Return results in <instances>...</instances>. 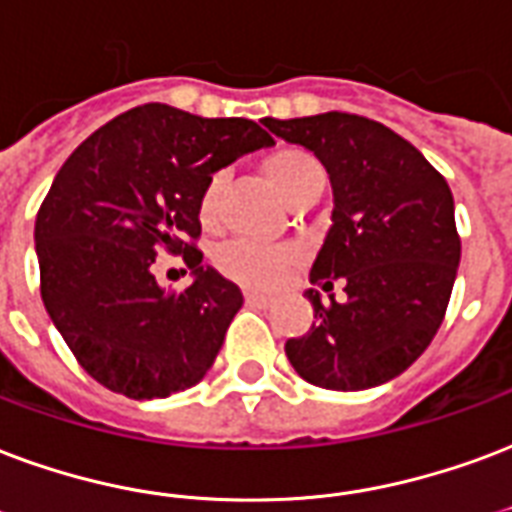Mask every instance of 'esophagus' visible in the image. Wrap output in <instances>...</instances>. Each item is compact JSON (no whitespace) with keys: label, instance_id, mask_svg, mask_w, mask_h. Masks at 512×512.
Listing matches in <instances>:
<instances>
[{"label":"esophagus","instance_id":"34e87169","mask_svg":"<svg viewBox=\"0 0 512 512\" xmlns=\"http://www.w3.org/2000/svg\"><path fill=\"white\" fill-rule=\"evenodd\" d=\"M245 302L253 307H270L272 299L264 297V294H256V291H245Z\"/></svg>","mask_w":512,"mask_h":512}]
</instances>
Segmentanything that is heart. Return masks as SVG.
Segmentation results:
<instances>
[{
    "mask_svg": "<svg viewBox=\"0 0 512 512\" xmlns=\"http://www.w3.org/2000/svg\"><path fill=\"white\" fill-rule=\"evenodd\" d=\"M261 169L278 194L288 205L297 202L302 194L313 188H324V167L318 164L313 153L302 148H278L270 156H264ZM221 188H224V175H210L199 194V218L205 224H213L218 215V202H221ZM218 270L226 278L237 280L248 288H278L283 280L291 275V270L299 264V251L294 245H264L253 240H234L224 245L218 256Z\"/></svg>",
    "mask_w": 512,
    "mask_h": 512,
    "instance_id": "1",
    "label": "heart"
}]
</instances>
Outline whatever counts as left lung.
<instances>
[{"mask_svg": "<svg viewBox=\"0 0 512 512\" xmlns=\"http://www.w3.org/2000/svg\"><path fill=\"white\" fill-rule=\"evenodd\" d=\"M275 137L302 145L332 183V226L310 283L343 305L305 297L315 321L286 343L291 367L313 386L361 391L397 378L426 351L451 299L461 240L445 178L388 126L351 113L264 118Z\"/></svg>", "mask_w": 512, "mask_h": 512, "instance_id": "left-lung-1", "label": "left lung"}]
</instances>
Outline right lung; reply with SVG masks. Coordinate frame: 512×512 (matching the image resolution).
<instances>
[{
    "label": "right lung",
    "instance_id": "right-lung-1",
    "mask_svg": "<svg viewBox=\"0 0 512 512\" xmlns=\"http://www.w3.org/2000/svg\"><path fill=\"white\" fill-rule=\"evenodd\" d=\"M275 145L248 118L142 105L96 129L53 178L34 224L42 302L80 367L132 399L197 386L213 367L242 291L197 240L207 178ZM183 252L195 280L169 295L152 275Z\"/></svg>",
    "mask_w": 512,
    "mask_h": 512
}]
</instances>
